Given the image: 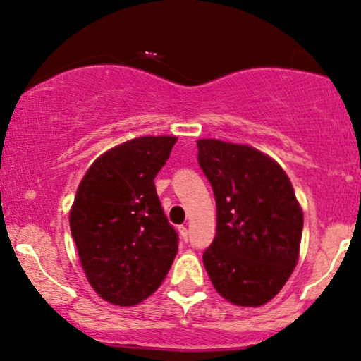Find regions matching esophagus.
<instances>
[{"label":"esophagus","instance_id":"1","mask_svg":"<svg viewBox=\"0 0 361 361\" xmlns=\"http://www.w3.org/2000/svg\"><path fill=\"white\" fill-rule=\"evenodd\" d=\"M180 235L185 242H188V228H186L185 225H181V227H180Z\"/></svg>","mask_w":361,"mask_h":361}]
</instances>
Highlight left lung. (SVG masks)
Listing matches in <instances>:
<instances>
[{
    "label": "left lung",
    "mask_w": 361,
    "mask_h": 361,
    "mask_svg": "<svg viewBox=\"0 0 361 361\" xmlns=\"http://www.w3.org/2000/svg\"><path fill=\"white\" fill-rule=\"evenodd\" d=\"M197 145L216 203V233L203 252L212 284L233 305H266L298 264L302 212L293 185L254 147L219 139Z\"/></svg>",
    "instance_id": "8db88e82"
}]
</instances>
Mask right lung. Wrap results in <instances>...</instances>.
<instances>
[{"instance_id":"1","label":"right lung","mask_w":361,"mask_h":361,"mask_svg":"<svg viewBox=\"0 0 361 361\" xmlns=\"http://www.w3.org/2000/svg\"><path fill=\"white\" fill-rule=\"evenodd\" d=\"M176 137L142 136L95 159L77 190L71 232L95 293L134 306L161 286L178 252L154 178Z\"/></svg>"}]
</instances>
